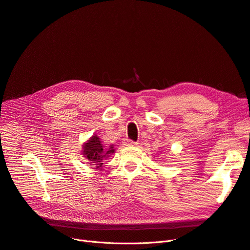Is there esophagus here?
Segmentation results:
<instances>
[{
  "mask_svg": "<svg viewBox=\"0 0 250 250\" xmlns=\"http://www.w3.org/2000/svg\"><path fill=\"white\" fill-rule=\"evenodd\" d=\"M123 143H124L125 146H137V144H138L137 142H134V141H132L130 139H127V138L124 140Z\"/></svg>",
  "mask_w": 250,
  "mask_h": 250,
  "instance_id": "obj_1",
  "label": "esophagus"
}]
</instances>
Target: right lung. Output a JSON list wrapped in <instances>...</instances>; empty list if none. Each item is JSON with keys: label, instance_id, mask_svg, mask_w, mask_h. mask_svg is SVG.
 <instances>
[{"label": "right lung", "instance_id": "obj_1", "mask_svg": "<svg viewBox=\"0 0 250 250\" xmlns=\"http://www.w3.org/2000/svg\"><path fill=\"white\" fill-rule=\"evenodd\" d=\"M82 146V154L90 162V164H92V166H95L96 169H101L102 165H103V160L108 159L111 153L114 152L113 146L111 145L110 148L106 149L97 135L90 137L89 140Z\"/></svg>", "mask_w": 250, "mask_h": 250}]
</instances>
